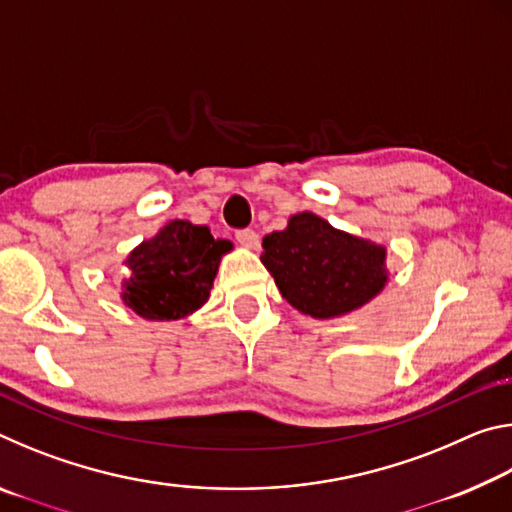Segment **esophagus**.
<instances>
[{"instance_id": "1", "label": "esophagus", "mask_w": 512, "mask_h": 512, "mask_svg": "<svg viewBox=\"0 0 512 512\" xmlns=\"http://www.w3.org/2000/svg\"><path fill=\"white\" fill-rule=\"evenodd\" d=\"M237 241L244 248H250V250H257L259 248V235L255 230H250V228H246V230H237Z\"/></svg>"}]
</instances>
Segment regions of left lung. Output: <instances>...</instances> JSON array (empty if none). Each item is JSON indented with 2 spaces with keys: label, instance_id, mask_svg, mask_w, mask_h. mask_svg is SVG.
I'll return each mask as SVG.
<instances>
[{
  "label": "left lung",
  "instance_id": "8db88e82",
  "mask_svg": "<svg viewBox=\"0 0 512 512\" xmlns=\"http://www.w3.org/2000/svg\"><path fill=\"white\" fill-rule=\"evenodd\" d=\"M262 264L282 298L311 318L350 314L388 282L386 248L302 212L262 241Z\"/></svg>",
  "mask_w": 512,
  "mask_h": 512
}]
</instances>
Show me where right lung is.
Wrapping results in <instances>:
<instances>
[{
    "mask_svg": "<svg viewBox=\"0 0 512 512\" xmlns=\"http://www.w3.org/2000/svg\"><path fill=\"white\" fill-rule=\"evenodd\" d=\"M228 250L230 241L214 239L207 225L169 221L128 255L131 273L121 284V300L146 320L185 318L210 298L221 257Z\"/></svg>",
    "mask_w": 512,
    "mask_h": 512,
    "instance_id": "right-lung-1",
    "label": "right lung"
}]
</instances>
